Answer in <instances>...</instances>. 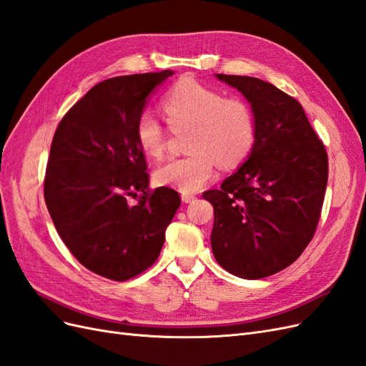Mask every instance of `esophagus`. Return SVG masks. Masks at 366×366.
Masks as SVG:
<instances>
[{"label":"esophagus","instance_id":"34e87169","mask_svg":"<svg viewBox=\"0 0 366 366\" xmlns=\"http://www.w3.org/2000/svg\"><path fill=\"white\" fill-rule=\"evenodd\" d=\"M195 195H192V194H182V200L184 202V203H191V202H194L195 200Z\"/></svg>","mask_w":366,"mask_h":366}]
</instances>
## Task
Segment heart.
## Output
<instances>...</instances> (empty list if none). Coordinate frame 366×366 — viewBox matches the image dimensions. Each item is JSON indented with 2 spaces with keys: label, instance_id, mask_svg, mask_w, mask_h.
<instances>
[{
  "label": "heart",
  "instance_id": "heart-1",
  "mask_svg": "<svg viewBox=\"0 0 366 366\" xmlns=\"http://www.w3.org/2000/svg\"><path fill=\"white\" fill-rule=\"evenodd\" d=\"M163 112L172 128L189 127L184 157L171 159L156 169L154 180L183 194L195 192L214 175L215 164L234 168L244 160L257 137L252 107L241 97H224L215 88L191 77L177 82L163 97ZM166 132L149 109L136 122V140L149 157H160Z\"/></svg>",
  "mask_w": 366,
  "mask_h": 366
}]
</instances>
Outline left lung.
Returning <instances> with one entry per match:
<instances>
[{"label": "left lung", "mask_w": 366, "mask_h": 366, "mask_svg": "<svg viewBox=\"0 0 366 366\" xmlns=\"http://www.w3.org/2000/svg\"><path fill=\"white\" fill-rule=\"evenodd\" d=\"M247 99L257 137L246 163L203 198L217 262L244 280L289 267L312 241L328 180L324 143L295 97L258 77L215 74Z\"/></svg>", "instance_id": "1"}]
</instances>
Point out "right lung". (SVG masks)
<instances>
[{"instance_id":"obj_1","label":"right lung","mask_w":366,"mask_h":366,"mask_svg":"<svg viewBox=\"0 0 366 366\" xmlns=\"http://www.w3.org/2000/svg\"><path fill=\"white\" fill-rule=\"evenodd\" d=\"M174 71L99 82L53 136L44 198L64 244L84 267L127 281L156 262L180 207L171 187L151 191L136 122L154 88ZM137 197L138 203H127Z\"/></svg>"}]
</instances>
